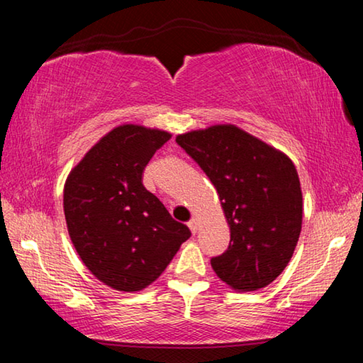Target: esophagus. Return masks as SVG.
Returning a JSON list of instances; mask_svg holds the SVG:
<instances>
[{"label": "esophagus", "mask_w": 363, "mask_h": 363, "mask_svg": "<svg viewBox=\"0 0 363 363\" xmlns=\"http://www.w3.org/2000/svg\"><path fill=\"white\" fill-rule=\"evenodd\" d=\"M187 225H189V229L192 230V233H196V230H199V219H195V218H192L187 223Z\"/></svg>", "instance_id": "34e87169"}]
</instances>
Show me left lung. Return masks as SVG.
Instances as JSON below:
<instances>
[{
	"label": "left lung",
	"instance_id": "left-lung-1",
	"mask_svg": "<svg viewBox=\"0 0 363 363\" xmlns=\"http://www.w3.org/2000/svg\"><path fill=\"white\" fill-rule=\"evenodd\" d=\"M176 143L210 177L230 227V243L211 257L218 277L255 291L284 272L303 224V194L290 158L233 125L179 134Z\"/></svg>",
	"mask_w": 363,
	"mask_h": 363
}]
</instances>
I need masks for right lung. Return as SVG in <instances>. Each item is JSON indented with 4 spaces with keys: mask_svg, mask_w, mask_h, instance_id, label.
<instances>
[{
    "mask_svg": "<svg viewBox=\"0 0 363 363\" xmlns=\"http://www.w3.org/2000/svg\"><path fill=\"white\" fill-rule=\"evenodd\" d=\"M171 139L162 130L121 125L70 171L64 213L73 247L102 284L139 291L155 281L190 237L143 184V173Z\"/></svg>",
    "mask_w": 363,
    "mask_h": 363,
    "instance_id": "obj_1",
    "label": "right lung"
}]
</instances>
